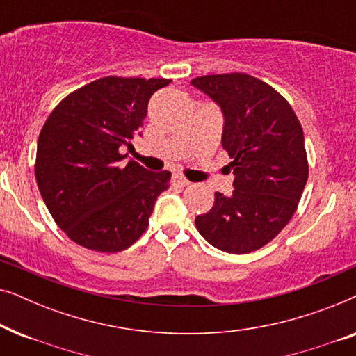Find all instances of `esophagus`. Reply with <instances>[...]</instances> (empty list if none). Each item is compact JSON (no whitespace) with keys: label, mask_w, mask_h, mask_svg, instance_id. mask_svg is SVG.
<instances>
[{"label":"esophagus","mask_w":356,"mask_h":356,"mask_svg":"<svg viewBox=\"0 0 356 356\" xmlns=\"http://www.w3.org/2000/svg\"><path fill=\"white\" fill-rule=\"evenodd\" d=\"M172 183L175 184V186H179V188H184V186H188L189 184V181L186 178L183 177V175H179V173H175L173 177H172Z\"/></svg>","instance_id":"1"}]
</instances>
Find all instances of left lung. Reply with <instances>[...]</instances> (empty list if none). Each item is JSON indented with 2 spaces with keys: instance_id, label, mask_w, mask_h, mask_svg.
Segmentation results:
<instances>
[{
  "instance_id": "8db88e82",
  "label": "left lung",
  "mask_w": 356,
  "mask_h": 356,
  "mask_svg": "<svg viewBox=\"0 0 356 356\" xmlns=\"http://www.w3.org/2000/svg\"><path fill=\"white\" fill-rule=\"evenodd\" d=\"M191 84L220 105L222 145L235 175L232 196L216 193L196 227L217 250L246 254L274 240L298 207L309 172L303 128L289 102L257 77L230 72Z\"/></svg>"
}]
</instances>
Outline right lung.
I'll return each instance as SVG.
<instances>
[{"mask_svg": "<svg viewBox=\"0 0 356 356\" xmlns=\"http://www.w3.org/2000/svg\"><path fill=\"white\" fill-rule=\"evenodd\" d=\"M163 77L106 76L71 92L38 136L35 179L53 220L77 245L120 252L147 230L155 199L172 173L120 162L147 116Z\"/></svg>", "mask_w": 356, "mask_h": 356, "instance_id": "obj_1", "label": "right lung"}]
</instances>
